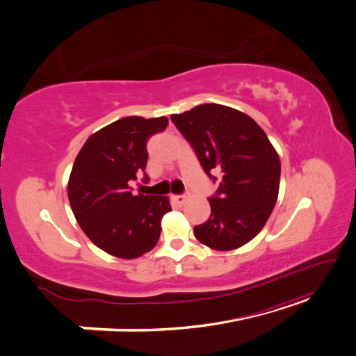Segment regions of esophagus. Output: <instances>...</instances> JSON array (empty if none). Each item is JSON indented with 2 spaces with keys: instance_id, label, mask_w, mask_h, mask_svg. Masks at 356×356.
I'll list each match as a JSON object with an SVG mask.
<instances>
[{
  "instance_id": "1",
  "label": "esophagus",
  "mask_w": 356,
  "mask_h": 356,
  "mask_svg": "<svg viewBox=\"0 0 356 356\" xmlns=\"http://www.w3.org/2000/svg\"><path fill=\"white\" fill-rule=\"evenodd\" d=\"M174 200H175L178 204H184L186 200H187V197H186L184 195H177V196H174Z\"/></svg>"
}]
</instances>
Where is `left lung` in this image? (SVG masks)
I'll use <instances>...</instances> for the list:
<instances>
[{
	"mask_svg": "<svg viewBox=\"0 0 356 356\" xmlns=\"http://www.w3.org/2000/svg\"><path fill=\"white\" fill-rule=\"evenodd\" d=\"M172 122L195 148L203 170L221 172L209 220L196 225V239L215 251H232L261 232L275 208L281 160L250 115L220 104H202ZM213 181L217 179L212 177Z\"/></svg>",
	"mask_w": 356,
	"mask_h": 356,
	"instance_id": "obj_1",
	"label": "left lung"
}]
</instances>
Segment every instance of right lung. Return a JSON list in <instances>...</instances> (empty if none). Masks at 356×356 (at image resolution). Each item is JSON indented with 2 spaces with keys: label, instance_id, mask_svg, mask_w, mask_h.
Instances as JSON below:
<instances>
[{
  "label": "right lung",
  "instance_id": "add662e5",
  "mask_svg": "<svg viewBox=\"0 0 356 356\" xmlns=\"http://www.w3.org/2000/svg\"><path fill=\"white\" fill-rule=\"evenodd\" d=\"M166 117L120 118L92 134L72 165L68 199L86 236L106 254L132 260L156 246L168 196L134 195L131 181L147 166V141ZM147 178V175H145Z\"/></svg>",
  "mask_w": 356,
  "mask_h": 356
}]
</instances>
